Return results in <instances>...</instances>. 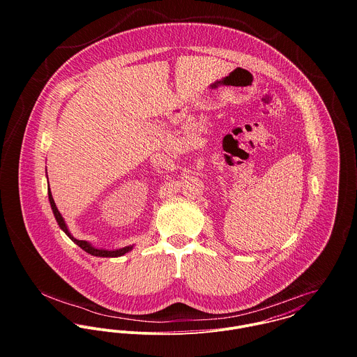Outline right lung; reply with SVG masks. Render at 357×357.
Returning <instances> with one entry per match:
<instances>
[{
	"label": "right lung",
	"mask_w": 357,
	"mask_h": 357,
	"mask_svg": "<svg viewBox=\"0 0 357 357\" xmlns=\"http://www.w3.org/2000/svg\"><path fill=\"white\" fill-rule=\"evenodd\" d=\"M47 177H48V176H47ZM48 197H50V204H51L53 215H54V218H56V221H57L60 229H61L75 245H78V246H79L82 250H85L86 253L95 255V257H121V255L129 253V252L133 249V245H132V246H125V248L116 249V250L99 249V248H95L92 243H89V242H86V241H79V239L74 238V236L71 235V232L68 231V227H67V224H66L63 215L60 214V211H59L57 207H56V204H54V201H53V197H52L51 188H50V187H48Z\"/></svg>",
	"instance_id": "add662e5"
}]
</instances>
